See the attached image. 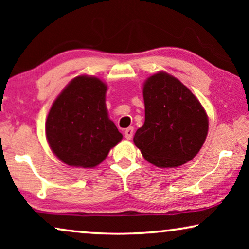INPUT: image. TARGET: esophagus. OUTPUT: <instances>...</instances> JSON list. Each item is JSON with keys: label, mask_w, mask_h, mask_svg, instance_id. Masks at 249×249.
Listing matches in <instances>:
<instances>
[{"label": "esophagus", "mask_w": 249, "mask_h": 249, "mask_svg": "<svg viewBox=\"0 0 249 249\" xmlns=\"http://www.w3.org/2000/svg\"><path fill=\"white\" fill-rule=\"evenodd\" d=\"M132 135H134V128L132 127H129L125 129L124 131V137L127 139H131L132 138Z\"/></svg>", "instance_id": "1"}]
</instances>
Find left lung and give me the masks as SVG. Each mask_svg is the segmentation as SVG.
<instances>
[{"mask_svg":"<svg viewBox=\"0 0 249 249\" xmlns=\"http://www.w3.org/2000/svg\"><path fill=\"white\" fill-rule=\"evenodd\" d=\"M145 122L134 142L159 168H176L195 158L209 131L206 112L181 81L166 72L153 74L142 88Z\"/></svg>","mask_w":249,"mask_h":249,"instance_id":"8db88e82","label":"left lung"}]
</instances>
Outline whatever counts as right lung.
Listing matches in <instances>:
<instances>
[{"label": "right lung", "mask_w": 249, "mask_h": 249, "mask_svg": "<svg viewBox=\"0 0 249 249\" xmlns=\"http://www.w3.org/2000/svg\"><path fill=\"white\" fill-rule=\"evenodd\" d=\"M107 89L98 78L79 76L54 101L46 119V137L54 154L66 164L94 168L122 139L108 119Z\"/></svg>", "instance_id": "add662e5"}]
</instances>
